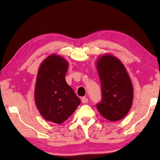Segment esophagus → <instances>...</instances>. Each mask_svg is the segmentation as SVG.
<instances>
[{"label": "esophagus", "mask_w": 160, "mask_h": 160, "mask_svg": "<svg viewBox=\"0 0 160 160\" xmlns=\"http://www.w3.org/2000/svg\"><path fill=\"white\" fill-rule=\"evenodd\" d=\"M82 103L85 104V103H87V102H88V98H87V97H83V98H82Z\"/></svg>", "instance_id": "esophagus-1"}]
</instances>
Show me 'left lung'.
<instances>
[{
  "instance_id": "left-lung-1",
  "label": "left lung",
  "mask_w": 160,
  "mask_h": 160,
  "mask_svg": "<svg viewBox=\"0 0 160 160\" xmlns=\"http://www.w3.org/2000/svg\"><path fill=\"white\" fill-rule=\"evenodd\" d=\"M102 86V102L96 105L100 114L110 122L123 119L131 110L133 89L125 67L110 54H103L96 61Z\"/></svg>"
}]
</instances>
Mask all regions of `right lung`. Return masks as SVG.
Listing matches in <instances>:
<instances>
[{
	"label": "right lung",
	"instance_id": "right-lung-1",
	"mask_svg": "<svg viewBox=\"0 0 160 160\" xmlns=\"http://www.w3.org/2000/svg\"><path fill=\"white\" fill-rule=\"evenodd\" d=\"M69 63L52 54L41 62L35 86V102L45 120L62 124L74 113L80 98L65 81Z\"/></svg>",
	"mask_w": 160,
	"mask_h": 160
}]
</instances>
